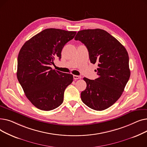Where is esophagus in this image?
Listing matches in <instances>:
<instances>
[{"label":"esophagus","mask_w":147,"mask_h":147,"mask_svg":"<svg viewBox=\"0 0 147 147\" xmlns=\"http://www.w3.org/2000/svg\"><path fill=\"white\" fill-rule=\"evenodd\" d=\"M73 78L75 80H78V79H81V76H76V75H74L73 76Z\"/></svg>","instance_id":"obj_1"}]
</instances>
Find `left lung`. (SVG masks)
Returning <instances> with one entry per match:
<instances>
[{
	"instance_id": "1",
	"label": "left lung",
	"mask_w": 147,
	"mask_h": 147,
	"mask_svg": "<svg viewBox=\"0 0 147 147\" xmlns=\"http://www.w3.org/2000/svg\"><path fill=\"white\" fill-rule=\"evenodd\" d=\"M74 39L86 46L90 63L98 66L97 79L83 78L87 86L81 93L82 101L92 109L104 110L119 99L129 79L128 53L116 38L102 29L79 31Z\"/></svg>"
}]
</instances>
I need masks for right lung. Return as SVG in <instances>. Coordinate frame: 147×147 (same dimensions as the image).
Listing matches in <instances>:
<instances>
[{
	"instance_id": "add662e5",
	"label": "right lung",
	"mask_w": 147,
	"mask_h": 147,
	"mask_svg": "<svg viewBox=\"0 0 147 147\" xmlns=\"http://www.w3.org/2000/svg\"><path fill=\"white\" fill-rule=\"evenodd\" d=\"M76 32L47 28L34 36L21 48L18 57L17 79L26 97L37 109L50 111L64 101L66 88L73 76L53 69L50 65L61 58L64 45Z\"/></svg>"
}]
</instances>
